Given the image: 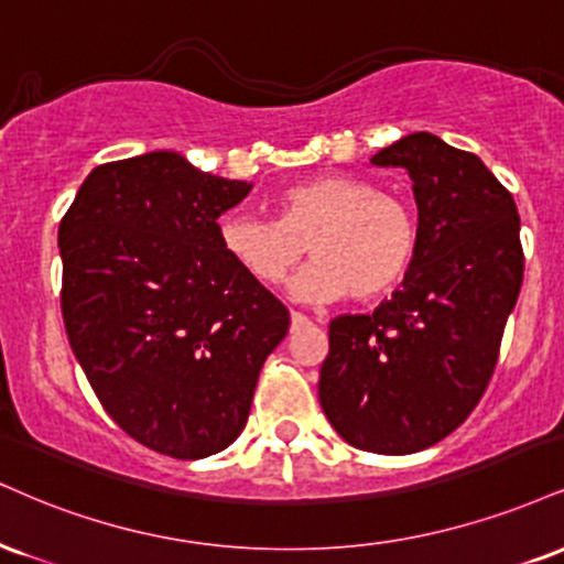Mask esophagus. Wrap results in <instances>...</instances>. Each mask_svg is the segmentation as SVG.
I'll list each match as a JSON object with an SVG mask.
<instances>
[{
  "instance_id": "obj_1",
  "label": "esophagus",
  "mask_w": 564,
  "mask_h": 564,
  "mask_svg": "<svg viewBox=\"0 0 564 564\" xmlns=\"http://www.w3.org/2000/svg\"><path fill=\"white\" fill-rule=\"evenodd\" d=\"M312 321L307 315H302V312H291V328H304V325H310Z\"/></svg>"
}]
</instances>
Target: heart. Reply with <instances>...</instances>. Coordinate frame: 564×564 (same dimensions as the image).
<instances>
[{"mask_svg":"<svg viewBox=\"0 0 564 564\" xmlns=\"http://www.w3.org/2000/svg\"><path fill=\"white\" fill-rule=\"evenodd\" d=\"M220 247L254 281L281 283L302 260L315 257L291 281L300 300H376L397 286L417 254V215L402 196L376 192L351 175H317L278 196V220L230 213L217 226Z\"/></svg>","mask_w":564,"mask_h":564,"instance_id":"heart-1","label":"heart"}]
</instances>
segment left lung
Wrapping results in <instances>:
<instances>
[{"mask_svg":"<svg viewBox=\"0 0 564 564\" xmlns=\"http://www.w3.org/2000/svg\"><path fill=\"white\" fill-rule=\"evenodd\" d=\"M370 162L410 175L417 254L376 312L330 321L317 397L347 444L412 454L459 429L491 381L522 286L520 217L480 158L433 133Z\"/></svg>","mask_w":564,"mask_h":564,"instance_id":"1","label":"left lung"}]
</instances>
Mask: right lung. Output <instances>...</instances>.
Masks as SVG:
<instances>
[{
    "label": "right lung",
    "mask_w": 564,
    "mask_h": 564,
    "mask_svg": "<svg viewBox=\"0 0 564 564\" xmlns=\"http://www.w3.org/2000/svg\"><path fill=\"white\" fill-rule=\"evenodd\" d=\"M252 183L160 149L94 167L59 223L67 341L115 423L202 459L239 438L289 310L223 252Z\"/></svg>",
    "instance_id": "add662e5"
}]
</instances>
